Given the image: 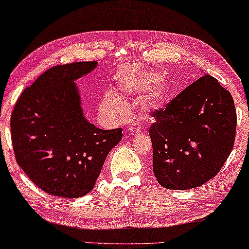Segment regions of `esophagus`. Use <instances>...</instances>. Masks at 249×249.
I'll list each match as a JSON object with an SVG mask.
<instances>
[{
	"instance_id": "34e87169",
	"label": "esophagus",
	"mask_w": 249,
	"mask_h": 249,
	"mask_svg": "<svg viewBox=\"0 0 249 249\" xmlns=\"http://www.w3.org/2000/svg\"><path fill=\"white\" fill-rule=\"evenodd\" d=\"M128 132L131 134H138L141 132V127L138 124H132L130 127H128Z\"/></svg>"
}]
</instances>
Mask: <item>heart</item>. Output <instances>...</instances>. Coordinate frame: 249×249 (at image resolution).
Wrapping results in <instances>:
<instances>
[{
	"label": "heart",
	"instance_id": "obj_1",
	"mask_svg": "<svg viewBox=\"0 0 249 249\" xmlns=\"http://www.w3.org/2000/svg\"><path fill=\"white\" fill-rule=\"evenodd\" d=\"M162 80L163 75L159 73H147L138 75V77H122L118 80V89L125 95L144 96L152 92L157 85L161 84ZM168 88L165 86H160L147 97V100L144 101V107L147 109L161 108L168 101ZM101 110L107 115L122 117L126 112V106L122 101L117 93H108L103 97Z\"/></svg>",
	"mask_w": 249,
	"mask_h": 249
}]
</instances>
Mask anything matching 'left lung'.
<instances>
[{
  "mask_svg": "<svg viewBox=\"0 0 249 249\" xmlns=\"http://www.w3.org/2000/svg\"><path fill=\"white\" fill-rule=\"evenodd\" d=\"M153 117V171L161 186L191 190L218 174L233 148L237 114L217 79L202 75Z\"/></svg>",
  "mask_w": 249,
  "mask_h": 249,
  "instance_id": "left-lung-1",
  "label": "left lung"
}]
</instances>
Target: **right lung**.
I'll return each instance as SVG.
<instances>
[{"mask_svg":"<svg viewBox=\"0 0 249 249\" xmlns=\"http://www.w3.org/2000/svg\"><path fill=\"white\" fill-rule=\"evenodd\" d=\"M97 62L56 65L21 93L12 111L11 140L18 165L46 193L75 199L89 193L122 128L87 121L75 80Z\"/></svg>","mask_w":249,"mask_h":249,"instance_id":"add662e5","label":"right lung"}]
</instances>
